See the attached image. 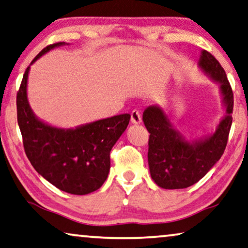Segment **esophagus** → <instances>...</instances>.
I'll list each match as a JSON object with an SVG mask.
<instances>
[{
    "mask_svg": "<svg viewBox=\"0 0 248 248\" xmlns=\"http://www.w3.org/2000/svg\"><path fill=\"white\" fill-rule=\"evenodd\" d=\"M130 121H131V124H141V114H140L138 110H134V111L131 112Z\"/></svg>",
    "mask_w": 248,
    "mask_h": 248,
    "instance_id": "34e87169",
    "label": "esophagus"
}]
</instances>
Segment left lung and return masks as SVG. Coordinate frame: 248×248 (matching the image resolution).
I'll return each mask as SVG.
<instances>
[{
  "instance_id": "left-lung-1",
  "label": "left lung",
  "mask_w": 248,
  "mask_h": 248,
  "mask_svg": "<svg viewBox=\"0 0 248 248\" xmlns=\"http://www.w3.org/2000/svg\"><path fill=\"white\" fill-rule=\"evenodd\" d=\"M198 68L218 84L225 116L212 134L188 140L173 127L158 105L147 107L142 121L149 131L148 165L151 178L164 189H183L199 182L220 159L232 127L234 97L226 73L209 52L202 50Z\"/></svg>"
}]
</instances>
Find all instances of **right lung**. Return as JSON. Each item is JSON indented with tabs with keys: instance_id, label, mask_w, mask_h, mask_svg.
Segmentation results:
<instances>
[{
	"instance_id": "obj_1",
	"label": "right lung",
	"mask_w": 248,
	"mask_h": 248,
	"mask_svg": "<svg viewBox=\"0 0 248 248\" xmlns=\"http://www.w3.org/2000/svg\"><path fill=\"white\" fill-rule=\"evenodd\" d=\"M65 42L51 44L33 59ZM31 65L25 70L16 97L17 124L25 154L31 165L50 184L73 195L95 191L106 182L110 170V151L128 127L130 114L59 128L35 116L28 99V79Z\"/></svg>"
}]
</instances>
